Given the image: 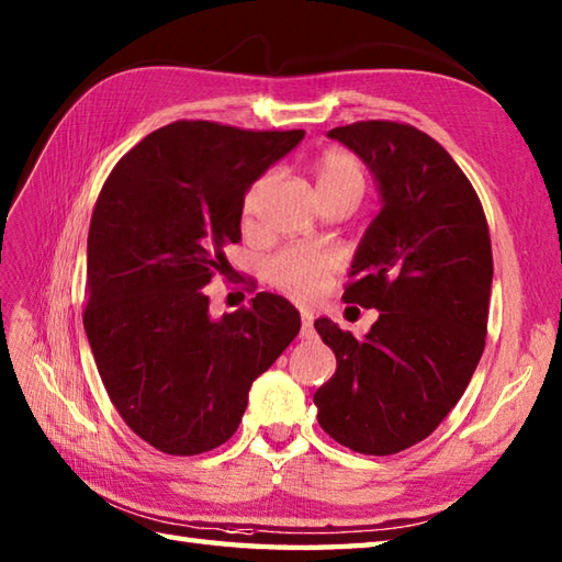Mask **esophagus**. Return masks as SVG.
Returning <instances> with one entry per match:
<instances>
[{
	"instance_id": "1",
	"label": "esophagus",
	"mask_w": 562,
	"mask_h": 562,
	"mask_svg": "<svg viewBox=\"0 0 562 562\" xmlns=\"http://www.w3.org/2000/svg\"><path fill=\"white\" fill-rule=\"evenodd\" d=\"M314 336V314L308 308H302V338Z\"/></svg>"
}]
</instances>
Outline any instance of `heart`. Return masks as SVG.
<instances>
[{
  "label": "heart",
  "mask_w": 562,
  "mask_h": 562,
  "mask_svg": "<svg viewBox=\"0 0 562 562\" xmlns=\"http://www.w3.org/2000/svg\"><path fill=\"white\" fill-rule=\"evenodd\" d=\"M270 181L272 176H262L260 181L250 186L244 200L246 214H254L258 210L262 195H266V190L270 188ZM316 183H318V193L321 190H333V188H352L362 193L364 188L362 164L348 151L330 149L326 154H321L316 161ZM266 272H268V280L284 294L296 296V300H314V296H318L328 288L330 274L336 272V258L326 254V250L296 246L274 256L268 262Z\"/></svg>",
  "instance_id": "1"
}]
</instances>
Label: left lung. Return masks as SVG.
<instances>
[{
  "mask_svg": "<svg viewBox=\"0 0 562 562\" xmlns=\"http://www.w3.org/2000/svg\"><path fill=\"white\" fill-rule=\"evenodd\" d=\"M374 176L367 226L342 300L376 308L364 338L316 318L338 369L314 393L318 425L360 453L386 457L435 432L479 367L493 288L487 222L473 186L429 135L364 121L328 133Z\"/></svg>",
  "mask_w": 562,
  "mask_h": 562,
  "instance_id": "left-lung-1",
  "label": "left lung"
}]
</instances>
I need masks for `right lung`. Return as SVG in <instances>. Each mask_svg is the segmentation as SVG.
<instances>
[{"label":"right lung","instance_id":"right-lung-1","mask_svg":"<svg viewBox=\"0 0 562 562\" xmlns=\"http://www.w3.org/2000/svg\"><path fill=\"white\" fill-rule=\"evenodd\" d=\"M304 130L254 133L178 121L130 149L103 183L87 241L83 330L105 391L135 435L173 457L229 439L250 384L302 328L284 296L210 316L205 284L241 241L248 188Z\"/></svg>","mask_w":562,"mask_h":562}]
</instances>
